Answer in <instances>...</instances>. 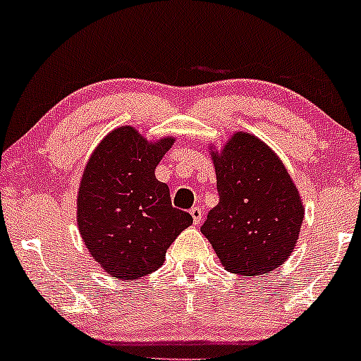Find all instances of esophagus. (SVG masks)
Here are the masks:
<instances>
[{
    "instance_id": "34e87169",
    "label": "esophagus",
    "mask_w": 361,
    "mask_h": 361,
    "mask_svg": "<svg viewBox=\"0 0 361 361\" xmlns=\"http://www.w3.org/2000/svg\"><path fill=\"white\" fill-rule=\"evenodd\" d=\"M189 213H191L194 225H200L201 220H202V209L200 208V206H192L191 212H189Z\"/></svg>"
}]
</instances>
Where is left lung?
Instances as JSON below:
<instances>
[{"instance_id":"obj_1","label":"left lung","mask_w":361,"mask_h":361,"mask_svg":"<svg viewBox=\"0 0 361 361\" xmlns=\"http://www.w3.org/2000/svg\"><path fill=\"white\" fill-rule=\"evenodd\" d=\"M212 159L220 202L202 235L232 273H269L288 259L300 233L305 209L297 185L276 153L249 133H235Z\"/></svg>"}]
</instances>
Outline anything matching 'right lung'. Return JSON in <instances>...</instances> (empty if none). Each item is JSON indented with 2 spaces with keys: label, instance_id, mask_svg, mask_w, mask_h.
Masks as SVG:
<instances>
[{
  "label": "right lung",
  "instance_id": "1",
  "mask_svg": "<svg viewBox=\"0 0 361 361\" xmlns=\"http://www.w3.org/2000/svg\"><path fill=\"white\" fill-rule=\"evenodd\" d=\"M173 141L153 143L121 126L100 141L85 167L76 201L80 235L90 256L117 279L133 281L159 269L170 244L192 224L155 177Z\"/></svg>",
  "mask_w": 361,
  "mask_h": 361
}]
</instances>
